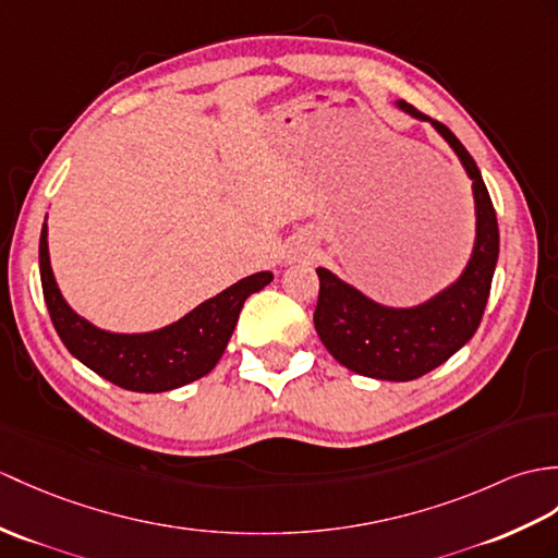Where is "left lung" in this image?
Segmentation results:
<instances>
[{
    "label": "left lung",
    "instance_id": "8db88e82",
    "mask_svg": "<svg viewBox=\"0 0 558 558\" xmlns=\"http://www.w3.org/2000/svg\"><path fill=\"white\" fill-rule=\"evenodd\" d=\"M397 107L413 119L430 121L457 151L465 173L473 180V254L457 282L409 308L383 306L330 274L328 268H316L320 290L314 326L328 352L349 371L375 380L407 383L442 366L481 326L499 258V228L481 168L475 166L459 137L407 101H397Z\"/></svg>",
    "mask_w": 558,
    "mask_h": 558
}]
</instances>
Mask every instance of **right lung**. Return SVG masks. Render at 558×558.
<instances>
[{
    "label": "right lung",
    "instance_id": "obj_1",
    "mask_svg": "<svg viewBox=\"0 0 558 558\" xmlns=\"http://www.w3.org/2000/svg\"><path fill=\"white\" fill-rule=\"evenodd\" d=\"M40 278L45 304L61 342L104 380L131 392H168L211 373L223 356L247 296L274 280L262 270L202 302L187 316L151 332H109L77 316L63 300L49 266L47 223L40 235Z\"/></svg>",
    "mask_w": 558,
    "mask_h": 558
}]
</instances>
